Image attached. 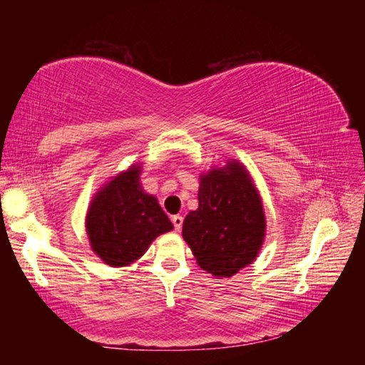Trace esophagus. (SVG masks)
Listing matches in <instances>:
<instances>
[{
    "label": "esophagus",
    "mask_w": 365,
    "mask_h": 365,
    "mask_svg": "<svg viewBox=\"0 0 365 365\" xmlns=\"http://www.w3.org/2000/svg\"><path fill=\"white\" fill-rule=\"evenodd\" d=\"M172 224H174V228H175L177 232H180V228L183 225V217H182V215H174V217H172Z\"/></svg>",
    "instance_id": "esophagus-1"
}]
</instances>
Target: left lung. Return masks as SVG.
<instances>
[{"label":"left lung","mask_w":365,"mask_h":365,"mask_svg":"<svg viewBox=\"0 0 365 365\" xmlns=\"http://www.w3.org/2000/svg\"><path fill=\"white\" fill-rule=\"evenodd\" d=\"M196 211L183 220V240L197 265L214 277H232L255 261L265 237L262 200L238 160L201 175Z\"/></svg>","instance_id":"8db88e82"}]
</instances>
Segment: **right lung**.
<instances>
[{"label": "right lung", "mask_w": 365, "mask_h": 365, "mask_svg": "<svg viewBox=\"0 0 365 365\" xmlns=\"http://www.w3.org/2000/svg\"><path fill=\"white\" fill-rule=\"evenodd\" d=\"M140 164L120 172L98 191L86 214V235L95 255L110 267L130 265L153 240L174 225L153 195L140 185Z\"/></svg>", "instance_id": "add662e5"}]
</instances>
